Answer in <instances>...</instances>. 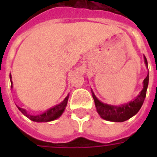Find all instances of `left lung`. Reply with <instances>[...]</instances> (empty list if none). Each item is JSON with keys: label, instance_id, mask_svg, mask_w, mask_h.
Segmentation results:
<instances>
[{"label": "left lung", "instance_id": "obj_1", "mask_svg": "<svg viewBox=\"0 0 157 157\" xmlns=\"http://www.w3.org/2000/svg\"><path fill=\"white\" fill-rule=\"evenodd\" d=\"M144 60H145V66L148 68V62L145 56H144ZM148 85H149V72L143 81V89L136 97L135 99L130 101L129 103L119 105V106L101 102L100 100L98 99V98L96 97L94 93L91 90L97 112L102 119L107 121L124 122L129 120L138 113L143 105L145 96H146Z\"/></svg>", "mask_w": 157, "mask_h": 157}]
</instances>
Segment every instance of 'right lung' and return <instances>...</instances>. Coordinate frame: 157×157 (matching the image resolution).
<instances>
[{"mask_svg":"<svg viewBox=\"0 0 157 157\" xmlns=\"http://www.w3.org/2000/svg\"><path fill=\"white\" fill-rule=\"evenodd\" d=\"M9 78H10L11 81V88L13 87V83L12 81V75H9ZM69 98V94H67L66 98H64L61 103L58 104V105H55V106L52 107L50 109H48V110L45 111V112H43L40 115H30L29 114L27 111L26 109H23V108H20V107L17 106L18 109H19L20 112L24 115L25 116H27L28 119H30V120L34 122H37V123H42V122H50L53 121V120H56L59 116L63 114V112H64L65 109H66V106L67 105V101H68Z\"/></svg>","mask_w":157,"mask_h":157,"instance_id":"right-lung-1","label":"right lung"}]
</instances>
